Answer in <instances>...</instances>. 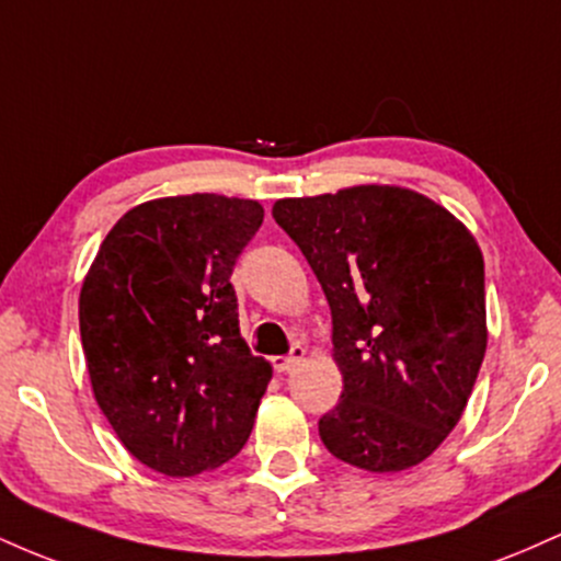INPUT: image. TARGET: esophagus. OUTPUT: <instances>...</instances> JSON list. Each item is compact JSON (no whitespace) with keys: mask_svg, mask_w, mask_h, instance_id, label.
Listing matches in <instances>:
<instances>
[{"mask_svg":"<svg viewBox=\"0 0 561 561\" xmlns=\"http://www.w3.org/2000/svg\"><path fill=\"white\" fill-rule=\"evenodd\" d=\"M302 356H306V347H302L300 343H295L293 347H289L287 356H274L272 364H274L276 371H289L302 362Z\"/></svg>","mask_w":561,"mask_h":561,"instance_id":"34e87169","label":"esophagus"}]
</instances>
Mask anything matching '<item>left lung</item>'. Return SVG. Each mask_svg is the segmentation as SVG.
<instances>
[{
    "mask_svg": "<svg viewBox=\"0 0 561 561\" xmlns=\"http://www.w3.org/2000/svg\"><path fill=\"white\" fill-rule=\"evenodd\" d=\"M332 311L343 396L327 450L366 472L427 459L461 420L485 356V263L461 221L401 186L274 203Z\"/></svg>",
    "mask_w": 561,
    "mask_h": 561,
    "instance_id": "8db88e82",
    "label": "left lung"
}]
</instances>
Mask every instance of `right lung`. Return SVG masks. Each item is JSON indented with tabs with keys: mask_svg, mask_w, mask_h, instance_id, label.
<instances>
[{
	"mask_svg": "<svg viewBox=\"0 0 561 561\" xmlns=\"http://www.w3.org/2000/svg\"><path fill=\"white\" fill-rule=\"evenodd\" d=\"M263 224L255 199L141 203L83 279L81 345L102 414L141 465L192 478L240 454L272 364L240 334L231 272Z\"/></svg>",
	"mask_w": 561,
	"mask_h": 561,
	"instance_id": "add662e5",
	"label": "right lung"
}]
</instances>
